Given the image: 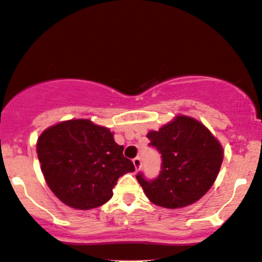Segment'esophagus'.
Masks as SVG:
<instances>
[{"mask_svg":"<svg viewBox=\"0 0 262 262\" xmlns=\"http://www.w3.org/2000/svg\"><path fill=\"white\" fill-rule=\"evenodd\" d=\"M132 163H134L135 169L138 170V169H140V167H141V165H142V160H141V158H140V157H136V158H135L134 160H132Z\"/></svg>","mask_w":262,"mask_h":262,"instance_id":"esophagus-1","label":"esophagus"}]
</instances>
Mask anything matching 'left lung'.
Masks as SVG:
<instances>
[{
	"mask_svg": "<svg viewBox=\"0 0 262 262\" xmlns=\"http://www.w3.org/2000/svg\"><path fill=\"white\" fill-rule=\"evenodd\" d=\"M147 137L149 146L161 154V170L154 180L146 179L143 172L136 179L151 203L167 209L185 208L211 188L224 151L204 125L180 115Z\"/></svg>",
	"mask_w": 262,
	"mask_h": 262,
	"instance_id": "1",
	"label": "left lung"
}]
</instances>
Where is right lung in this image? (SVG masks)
Instances as JSON below:
<instances>
[{
    "instance_id": "add662e5",
    "label": "right lung",
    "mask_w": 262,
    "mask_h": 262,
    "mask_svg": "<svg viewBox=\"0 0 262 262\" xmlns=\"http://www.w3.org/2000/svg\"><path fill=\"white\" fill-rule=\"evenodd\" d=\"M36 150L48 187L74 209L103 205L113 196L119 177L135 171L109 128L87 119L47 128L38 137Z\"/></svg>"
}]
</instances>
